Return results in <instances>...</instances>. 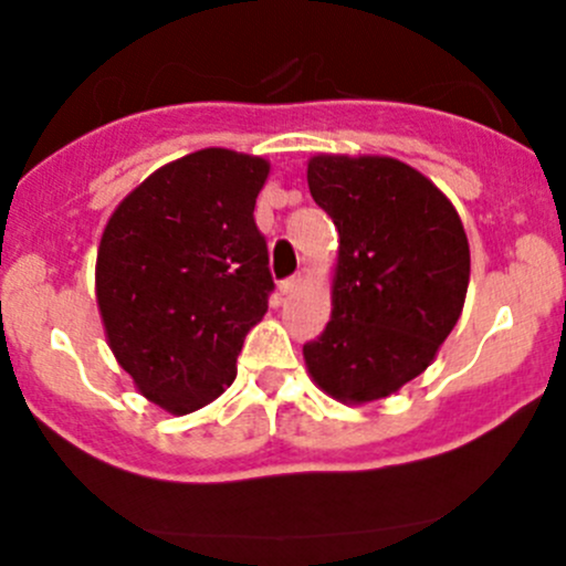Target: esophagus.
Returning <instances> with one entry per match:
<instances>
[{
    "instance_id": "1",
    "label": "esophagus",
    "mask_w": 566,
    "mask_h": 566,
    "mask_svg": "<svg viewBox=\"0 0 566 566\" xmlns=\"http://www.w3.org/2000/svg\"><path fill=\"white\" fill-rule=\"evenodd\" d=\"M301 282H304V276H301V273H295V276H290V279H282V282H279V293L293 295L295 290L301 287Z\"/></svg>"
}]
</instances>
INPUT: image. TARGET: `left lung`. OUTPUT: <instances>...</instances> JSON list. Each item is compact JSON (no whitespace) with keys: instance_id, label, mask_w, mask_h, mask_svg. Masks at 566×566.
Here are the masks:
<instances>
[{"instance_id":"8db88e82","label":"left lung","mask_w":566,"mask_h":566,"mask_svg":"<svg viewBox=\"0 0 566 566\" xmlns=\"http://www.w3.org/2000/svg\"><path fill=\"white\" fill-rule=\"evenodd\" d=\"M312 199L339 232L334 310L306 342L310 375L342 402H375L424 373L465 304L471 251L458 210L408 164L315 156Z\"/></svg>"}]
</instances>
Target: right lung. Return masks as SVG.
I'll use <instances>...</instances> for the list:
<instances>
[{
	"label": "right lung",
	"mask_w": 566,
	"mask_h": 566,
	"mask_svg": "<svg viewBox=\"0 0 566 566\" xmlns=\"http://www.w3.org/2000/svg\"><path fill=\"white\" fill-rule=\"evenodd\" d=\"M268 161L208 147L167 164L119 202L95 290L108 347L139 391L191 413L238 375L243 339L273 293L254 202Z\"/></svg>",
	"instance_id": "add662e5"
}]
</instances>
